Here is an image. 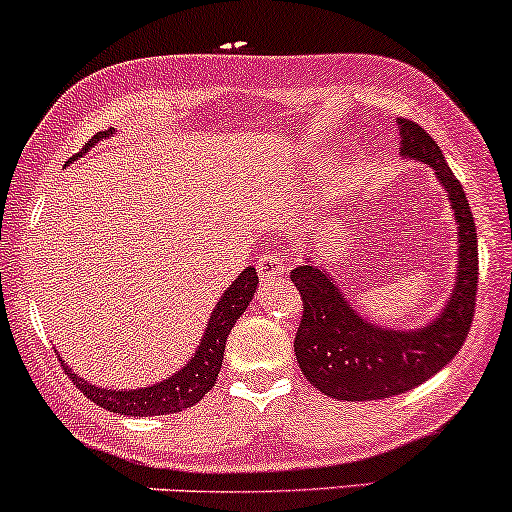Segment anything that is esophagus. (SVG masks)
I'll return each instance as SVG.
<instances>
[{"label": "esophagus", "mask_w": 512, "mask_h": 512, "mask_svg": "<svg viewBox=\"0 0 512 512\" xmlns=\"http://www.w3.org/2000/svg\"><path fill=\"white\" fill-rule=\"evenodd\" d=\"M287 271V261L280 254H268L263 258H258V278L266 283V280H275L280 275H285Z\"/></svg>", "instance_id": "34e87169"}]
</instances>
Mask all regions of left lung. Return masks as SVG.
<instances>
[{
    "instance_id": "8db88e82",
    "label": "left lung",
    "mask_w": 512,
    "mask_h": 512,
    "mask_svg": "<svg viewBox=\"0 0 512 512\" xmlns=\"http://www.w3.org/2000/svg\"><path fill=\"white\" fill-rule=\"evenodd\" d=\"M399 154L428 164L445 188L457 222V273L440 314L416 329H392L365 319L317 261L292 271L302 295V324L295 355L304 377L321 394L341 401H375L418 387L450 363L474 319L479 249L476 227L462 183L421 125L399 120Z\"/></svg>"
}]
</instances>
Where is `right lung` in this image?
<instances>
[{
	"label": "right lung",
	"mask_w": 512,
	"mask_h": 512,
	"mask_svg": "<svg viewBox=\"0 0 512 512\" xmlns=\"http://www.w3.org/2000/svg\"><path fill=\"white\" fill-rule=\"evenodd\" d=\"M118 130H106L94 135V140H89V145L84 147V152L89 147H94L99 140L113 137ZM258 285L256 268H244L239 273V278L222 292V297L217 300L215 309L210 312L208 324H205L203 336H200L198 348L191 355L186 365L179 372L169 375L162 382H154L149 387H137V389H108L99 387V384L86 382L84 377L74 375V370L65 360H60L65 367L67 377L77 384V389L86 394V399H91L94 404H99L101 409L120 413V416H166V413H176L195 406L205 394L215 387L217 375H220L222 358H225V346L227 336L232 331V326L237 324V319L244 314V309L249 307L254 300V292Z\"/></svg>",
	"instance_id": "right-lung-1"
}]
</instances>
